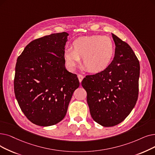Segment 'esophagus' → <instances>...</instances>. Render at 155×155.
<instances>
[{
    "mask_svg": "<svg viewBox=\"0 0 155 155\" xmlns=\"http://www.w3.org/2000/svg\"><path fill=\"white\" fill-rule=\"evenodd\" d=\"M78 80H79V82L81 83L83 78H84V76L82 75H78Z\"/></svg>",
    "mask_w": 155,
    "mask_h": 155,
    "instance_id": "esophagus-1",
    "label": "esophagus"
}]
</instances>
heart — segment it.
Masks as SVG:
<instances>
[{"label": "heart", "mask_w": 155, "mask_h": 155, "mask_svg": "<svg viewBox=\"0 0 155 155\" xmlns=\"http://www.w3.org/2000/svg\"><path fill=\"white\" fill-rule=\"evenodd\" d=\"M115 55V45L111 38L102 35L79 37L74 40L72 49L65 50L64 59L71 70L79 64L83 58V64L87 70L98 73L105 70L111 63Z\"/></svg>", "instance_id": "1"}]
</instances>
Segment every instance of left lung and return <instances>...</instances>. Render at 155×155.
I'll use <instances>...</instances> for the list:
<instances>
[{
  "label": "left lung",
  "instance_id": "obj_1",
  "mask_svg": "<svg viewBox=\"0 0 155 155\" xmlns=\"http://www.w3.org/2000/svg\"><path fill=\"white\" fill-rule=\"evenodd\" d=\"M111 34L116 46L111 63L82 81L91 115L103 127L123 122L135 106L139 94V60L129 44Z\"/></svg>",
  "mask_w": 155,
  "mask_h": 155
}]
</instances>
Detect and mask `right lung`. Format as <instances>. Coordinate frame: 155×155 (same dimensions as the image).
<instances>
[{"instance_id":"add662e5","label":"right lung","mask_w":155,"mask_h":155,"mask_svg":"<svg viewBox=\"0 0 155 155\" xmlns=\"http://www.w3.org/2000/svg\"><path fill=\"white\" fill-rule=\"evenodd\" d=\"M68 35L53 33L33 40L17 59L15 96L25 115L35 125L48 127L61 122L80 85L76 74L65 68Z\"/></svg>"}]
</instances>
